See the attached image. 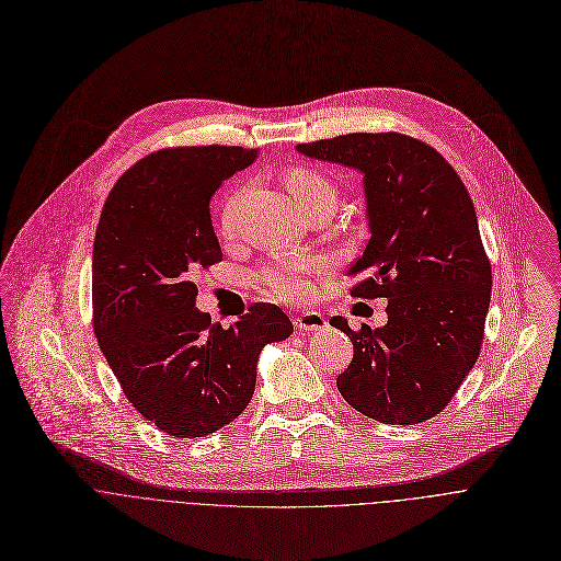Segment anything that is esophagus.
<instances>
[{"label": "esophagus", "instance_id": "1", "mask_svg": "<svg viewBox=\"0 0 561 561\" xmlns=\"http://www.w3.org/2000/svg\"><path fill=\"white\" fill-rule=\"evenodd\" d=\"M295 325L299 330H308V332H319L328 328V321L321 312H304L299 317H295Z\"/></svg>", "mask_w": 561, "mask_h": 561}]
</instances>
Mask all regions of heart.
Segmentation results:
<instances>
[{
  "label": "heart",
  "instance_id": "1",
  "mask_svg": "<svg viewBox=\"0 0 561 561\" xmlns=\"http://www.w3.org/2000/svg\"><path fill=\"white\" fill-rule=\"evenodd\" d=\"M286 184L304 211L319 201H325V198L336 201V190H334V184L328 180V175H323L321 171L310 169V167L288 169ZM233 220H236V198H231L225 207V214H222L225 231L233 229ZM262 282L266 284V288L273 297L284 299V301H299V299L308 297V293H310L308 264L295 262V260H282V262L266 266L262 273Z\"/></svg>",
  "mask_w": 561,
  "mask_h": 561
}]
</instances>
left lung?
<instances>
[{"label":"left lung","instance_id":"1","mask_svg":"<svg viewBox=\"0 0 561 561\" xmlns=\"http://www.w3.org/2000/svg\"><path fill=\"white\" fill-rule=\"evenodd\" d=\"M299 153L363 175L369 242L350 264L352 295L388 299V323L352 332L336 388L347 405L386 425H414L447 408L480 354L491 264L473 203L454 167L403 134H345L304 142Z\"/></svg>","mask_w":561,"mask_h":561}]
</instances>
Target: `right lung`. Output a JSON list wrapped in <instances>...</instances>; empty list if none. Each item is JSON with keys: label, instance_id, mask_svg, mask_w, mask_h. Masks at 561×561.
<instances>
[{"label": "right lung", "instance_id": "add662e5", "mask_svg": "<svg viewBox=\"0 0 561 561\" xmlns=\"http://www.w3.org/2000/svg\"><path fill=\"white\" fill-rule=\"evenodd\" d=\"M260 156L244 147L156 151L114 184L92 251L99 345L129 403L173 438H203L253 399L260 352L293 323L255 304L222 328L196 308L192 277L222 260L211 222L220 184Z\"/></svg>", "mask_w": 561, "mask_h": 561}]
</instances>
